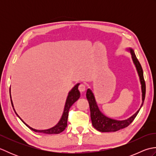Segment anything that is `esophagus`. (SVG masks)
Here are the masks:
<instances>
[{
	"label": "esophagus",
	"mask_w": 156,
	"mask_h": 156,
	"mask_svg": "<svg viewBox=\"0 0 156 156\" xmlns=\"http://www.w3.org/2000/svg\"><path fill=\"white\" fill-rule=\"evenodd\" d=\"M87 85L86 83H81L80 85H79V87L78 89L79 90H80L81 92H83L84 91H85L86 88H87Z\"/></svg>",
	"instance_id": "esophagus-1"
}]
</instances>
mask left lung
Returning a JSON list of instances; mask_svg holds the SVG:
<instances>
[{
    "label": "left lung",
    "instance_id": "8db88e82",
    "mask_svg": "<svg viewBox=\"0 0 156 156\" xmlns=\"http://www.w3.org/2000/svg\"><path fill=\"white\" fill-rule=\"evenodd\" d=\"M130 51L132 55V59H133V61L135 65V67L137 68L138 74L140 76V78L142 90V104L141 106V107L144 104L145 97V82L144 78L143 69H142L140 63L137 59L133 49H130ZM87 98L88 101L89 106H90V118L92 125H93V127L97 130L101 132H115L128 127L133 121L141 108L140 107V108L133 116H131L130 118L126 119V120L116 121L114 120V119L106 117V116H105L100 111L97 105V102H96L94 94L90 89H88L87 90Z\"/></svg>",
    "mask_w": 156,
    "mask_h": 156
}]
</instances>
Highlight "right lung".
Listing matches in <instances>:
<instances>
[{"label": "right lung", "instance_id": "obj_1", "mask_svg": "<svg viewBox=\"0 0 156 156\" xmlns=\"http://www.w3.org/2000/svg\"><path fill=\"white\" fill-rule=\"evenodd\" d=\"M80 84H77L75 87L72 89V90L69 92L67 100H66V105H65V107H64V112H63L62 117L60 119V121H59L58 123L55 126H54V127L50 128L49 129H46V130H37V129H33L32 127H29V125H27L25 122L23 121L22 119L19 117V116L16 114V112H15L14 107H13V105H12V102L11 98V104L13 107V109L15 112L16 115L18 116L19 118L21 119V120L24 122V124H25L27 127L31 129V130L34 131L36 133H45V134H58L62 133V131H64L65 130V129L67 127V121H68V112H69V110L70 107H72V105L74 103V102L78 100L80 97V91L78 90V86ZM10 92V91H9ZM10 97H11V94H10Z\"/></svg>", "mask_w": 156, "mask_h": 156}]
</instances>
